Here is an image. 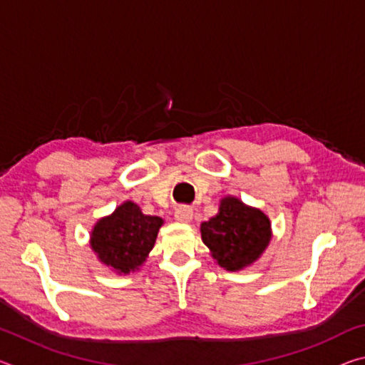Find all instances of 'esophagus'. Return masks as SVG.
Wrapping results in <instances>:
<instances>
[{
	"label": "esophagus",
	"mask_w": 365,
	"mask_h": 365,
	"mask_svg": "<svg viewBox=\"0 0 365 365\" xmlns=\"http://www.w3.org/2000/svg\"><path fill=\"white\" fill-rule=\"evenodd\" d=\"M175 219L178 222H182V224H188V222H191V219H193V209H191L190 206L177 207Z\"/></svg>",
	"instance_id": "1"
}]
</instances>
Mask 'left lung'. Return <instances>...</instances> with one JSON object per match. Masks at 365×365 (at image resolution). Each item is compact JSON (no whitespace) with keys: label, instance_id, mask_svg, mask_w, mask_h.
Instances as JSON below:
<instances>
[{"label":"left lung","instance_id":"left-lung-1","mask_svg":"<svg viewBox=\"0 0 365 365\" xmlns=\"http://www.w3.org/2000/svg\"><path fill=\"white\" fill-rule=\"evenodd\" d=\"M201 238L220 267L240 270L262 255L270 242V222L259 209L224 197L219 212L201 224Z\"/></svg>","mask_w":365,"mask_h":365}]
</instances>
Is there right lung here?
<instances>
[{
	"mask_svg": "<svg viewBox=\"0 0 365 365\" xmlns=\"http://www.w3.org/2000/svg\"><path fill=\"white\" fill-rule=\"evenodd\" d=\"M163 219L145 215L132 201L123 202L91 232V248L101 262L122 274L138 269L156 243Z\"/></svg>",
	"mask_w": 365,
	"mask_h": 365,
	"instance_id": "1",
	"label": "right lung"
}]
</instances>
